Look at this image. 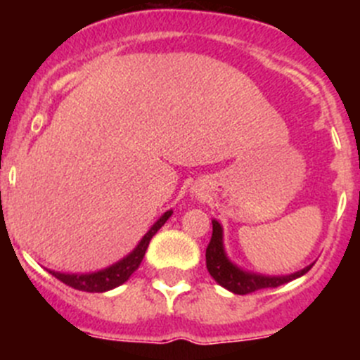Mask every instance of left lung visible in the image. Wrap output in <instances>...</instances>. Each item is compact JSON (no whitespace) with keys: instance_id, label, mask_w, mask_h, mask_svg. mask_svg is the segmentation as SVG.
<instances>
[{"instance_id":"1","label":"left lung","mask_w":360,"mask_h":360,"mask_svg":"<svg viewBox=\"0 0 360 360\" xmlns=\"http://www.w3.org/2000/svg\"><path fill=\"white\" fill-rule=\"evenodd\" d=\"M212 226V240H210L208 248H206V268H208V273L219 285H222L224 289L233 294L243 296V294L255 292V290L283 285V283L300 278L304 273H308L309 268L313 266H306L301 271L290 273V275H262V273L247 271V269L240 268L227 257L226 247H224V229L219 220L213 219Z\"/></svg>"}]
</instances>
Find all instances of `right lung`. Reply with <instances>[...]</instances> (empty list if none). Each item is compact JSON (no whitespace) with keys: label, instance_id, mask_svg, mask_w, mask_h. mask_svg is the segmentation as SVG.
I'll list each match as a JSON object with an SVG mask.
<instances>
[{"label":"right lung","instance_id":"right-lung-1","mask_svg":"<svg viewBox=\"0 0 360 360\" xmlns=\"http://www.w3.org/2000/svg\"><path fill=\"white\" fill-rule=\"evenodd\" d=\"M173 210L162 213L158 220L154 222V226L145 233V236L138 241L136 247L122 257L120 261H117L115 264L108 266V268H103L99 271L92 273H60V271H52L49 269L52 276L60 280L66 285L73 287L77 290H84V292H106V290H112L115 287L122 285L124 282L129 280V276L140 268L141 261H143V255L147 252L148 243H150L152 236L161 229L166 224V220L172 217Z\"/></svg>","mask_w":360,"mask_h":360}]
</instances>
